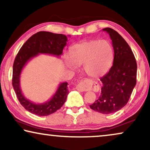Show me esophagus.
Returning <instances> with one entry per match:
<instances>
[{
	"mask_svg": "<svg viewBox=\"0 0 150 150\" xmlns=\"http://www.w3.org/2000/svg\"><path fill=\"white\" fill-rule=\"evenodd\" d=\"M96 85V83L94 81H92L89 79H86L85 81H83L80 82V83L78 84L76 87V89L78 91H87L90 88L94 87V86Z\"/></svg>",
	"mask_w": 150,
	"mask_h": 150,
	"instance_id": "esophagus-1",
	"label": "esophagus"
}]
</instances>
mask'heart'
Returning <instances> with one entry per match:
<instances>
[{
    "label": "heart",
    "mask_w": 150,
    "mask_h": 150,
    "mask_svg": "<svg viewBox=\"0 0 150 150\" xmlns=\"http://www.w3.org/2000/svg\"><path fill=\"white\" fill-rule=\"evenodd\" d=\"M71 57L65 55L67 66L77 69V65H84L89 76L97 78L106 74L114 59V50L107 40H89L75 44L71 48Z\"/></svg>",
    "instance_id": "heart-1"
}]
</instances>
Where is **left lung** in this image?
Listing matches in <instances>:
<instances>
[{"label": "left lung", "mask_w": 150, "mask_h": 150, "mask_svg": "<svg viewBox=\"0 0 150 150\" xmlns=\"http://www.w3.org/2000/svg\"><path fill=\"white\" fill-rule=\"evenodd\" d=\"M102 30L108 33L112 40L113 64L100 79L101 93L89 106L100 113L110 114L118 111L128 103L137 83V65L134 54L124 39L112 28Z\"/></svg>", "instance_id": "8db88e82"}]
</instances>
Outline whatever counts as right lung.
<instances>
[{
	"mask_svg": "<svg viewBox=\"0 0 150 150\" xmlns=\"http://www.w3.org/2000/svg\"><path fill=\"white\" fill-rule=\"evenodd\" d=\"M67 36L47 31H40L32 35L20 49L13 65L12 85L20 104L28 111L39 116L54 113L65 103L68 95L67 82L60 83L54 96L48 101L35 104L26 99L20 88V74L26 63L39 54H52L59 57L66 46Z\"/></svg>",
	"mask_w": 150,
	"mask_h": 150,
	"instance_id": "add662e5",
	"label": "right lung"
}]
</instances>
